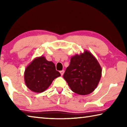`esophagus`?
I'll return each instance as SVG.
<instances>
[{"label": "esophagus", "mask_w": 127, "mask_h": 127, "mask_svg": "<svg viewBox=\"0 0 127 127\" xmlns=\"http://www.w3.org/2000/svg\"><path fill=\"white\" fill-rule=\"evenodd\" d=\"M60 73H61V74L62 76H63V74H64V70H61V71H60Z\"/></svg>", "instance_id": "esophagus-1"}]
</instances>
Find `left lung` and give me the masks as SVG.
<instances>
[{
	"label": "left lung",
	"mask_w": 127,
	"mask_h": 127,
	"mask_svg": "<svg viewBox=\"0 0 127 127\" xmlns=\"http://www.w3.org/2000/svg\"><path fill=\"white\" fill-rule=\"evenodd\" d=\"M101 67L96 58L87 50L73 56L63 78L73 92L86 95L93 92L99 83Z\"/></svg>",
	"instance_id": "1"
}]
</instances>
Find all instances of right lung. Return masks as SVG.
Instances as JSON below:
<instances>
[{
  "label": "right lung",
  "instance_id": "obj_1",
  "mask_svg": "<svg viewBox=\"0 0 127 127\" xmlns=\"http://www.w3.org/2000/svg\"><path fill=\"white\" fill-rule=\"evenodd\" d=\"M59 76L61 73L56 70L54 63L47 61L44 56L34 59L26 68L24 73L26 85L36 93L45 91L54 79Z\"/></svg>",
  "mask_w": 127,
  "mask_h": 127
}]
</instances>
